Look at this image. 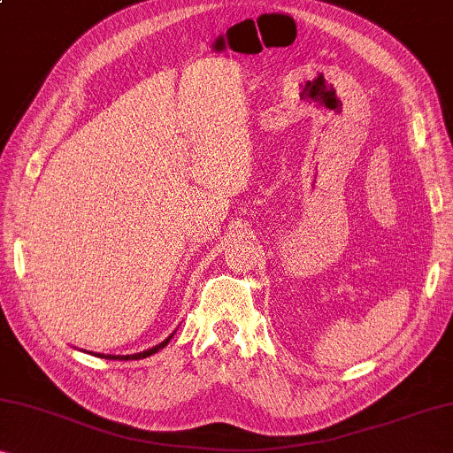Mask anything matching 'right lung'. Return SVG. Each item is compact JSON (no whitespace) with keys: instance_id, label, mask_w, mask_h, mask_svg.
<instances>
[{"instance_id":"1","label":"right lung","mask_w":453,"mask_h":453,"mask_svg":"<svg viewBox=\"0 0 453 453\" xmlns=\"http://www.w3.org/2000/svg\"><path fill=\"white\" fill-rule=\"evenodd\" d=\"M172 336H173V332L170 334L168 338L164 340V342H159L157 346H154V348H148V350H143V352H137V354H101V352H95V357H99V358H109V360H139V358H148V357H151V354H156L157 350H162V348L170 342L172 340Z\"/></svg>"}]
</instances>
